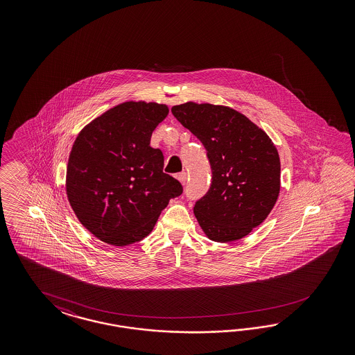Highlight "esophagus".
Masks as SVG:
<instances>
[{
    "label": "esophagus",
    "instance_id": "obj_1",
    "mask_svg": "<svg viewBox=\"0 0 355 355\" xmlns=\"http://www.w3.org/2000/svg\"><path fill=\"white\" fill-rule=\"evenodd\" d=\"M177 178H178V181L182 183V184H186V181H187V175H186V173H180V174L177 175Z\"/></svg>",
    "mask_w": 355,
    "mask_h": 355
}]
</instances>
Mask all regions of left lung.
Masks as SVG:
<instances>
[{
    "label": "left lung",
    "instance_id": "obj_1",
    "mask_svg": "<svg viewBox=\"0 0 355 355\" xmlns=\"http://www.w3.org/2000/svg\"><path fill=\"white\" fill-rule=\"evenodd\" d=\"M173 116L202 141L211 164L209 190L193 205L205 236L232 242L260 225L279 198V152L268 135L234 109L186 103Z\"/></svg>",
    "mask_w": 355,
    "mask_h": 355
}]
</instances>
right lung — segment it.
<instances>
[{
  "mask_svg": "<svg viewBox=\"0 0 355 355\" xmlns=\"http://www.w3.org/2000/svg\"><path fill=\"white\" fill-rule=\"evenodd\" d=\"M168 113L164 104L128 101L88 123L73 144L67 199L82 225L105 243L139 242L182 193V184L162 172V150L150 146Z\"/></svg>",
  "mask_w": 355,
  "mask_h": 355,
  "instance_id": "right-lung-1",
  "label": "right lung"
}]
</instances>
